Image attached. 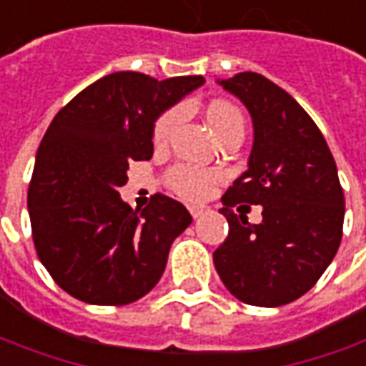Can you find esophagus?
I'll list each match as a JSON object with an SVG mask.
<instances>
[{"label": "esophagus", "instance_id": "obj_1", "mask_svg": "<svg viewBox=\"0 0 366 366\" xmlns=\"http://www.w3.org/2000/svg\"><path fill=\"white\" fill-rule=\"evenodd\" d=\"M204 212H206L204 206H190V214H192V218H200Z\"/></svg>", "mask_w": 366, "mask_h": 366}]
</instances>
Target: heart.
I'll use <instances>...</instances> for the list:
<instances>
[{"label":"heart","mask_w":366,"mask_h":366,"mask_svg":"<svg viewBox=\"0 0 366 366\" xmlns=\"http://www.w3.org/2000/svg\"><path fill=\"white\" fill-rule=\"evenodd\" d=\"M206 118H208V124L212 126V130L218 136H222V134L230 130H244L242 114L236 110L232 104H226V102L210 104L208 110H206ZM178 122H180V112H166L154 126V142L164 144L170 138V134H172ZM214 180V172L204 170L200 166H192V164H178L168 172V186L186 200H202V198H206L208 194L212 192Z\"/></svg>","instance_id":"heart-1"}]
</instances>
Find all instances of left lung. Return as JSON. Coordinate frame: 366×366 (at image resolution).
Masks as SVG:
<instances>
[{
	"label": "left lung",
	"mask_w": 366,
	"mask_h": 366,
	"mask_svg": "<svg viewBox=\"0 0 366 366\" xmlns=\"http://www.w3.org/2000/svg\"><path fill=\"white\" fill-rule=\"evenodd\" d=\"M218 84L252 118L248 170L222 196L228 236L214 267L224 287L252 307H282L317 285L342 238L345 196L337 164L317 124L288 92L254 71ZM260 203L263 222L232 212Z\"/></svg>",
	"instance_id": "left-lung-1"
}]
</instances>
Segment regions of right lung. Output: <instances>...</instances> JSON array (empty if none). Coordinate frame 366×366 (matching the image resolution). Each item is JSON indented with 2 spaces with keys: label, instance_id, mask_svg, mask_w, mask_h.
<instances>
[{
  "label": "right lung",
  "instance_id": "right-lung-1",
  "mask_svg": "<svg viewBox=\"0 0 366 366\" xmlns=\"http://www.w3.org/2000/svg\"><path fill=\"white\" fill-rule=\"evenodd\" d=\"M202 84V76L158 81L116 71L81 89L51 120L37 148L27 208L41 264L74 298L122 307L162 278L174 238L192 216L164 194L132 210L118 190L132 160L152 158L156 120Z\"/></svg>",
  "mask_w": 366,
  "mask_h": 366
}]
</instances>
